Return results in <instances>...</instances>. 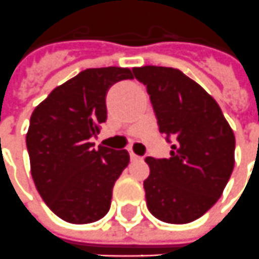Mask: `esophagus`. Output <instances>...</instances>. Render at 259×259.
Segmentation results:
<instances>
[{
    "label": "esophagus",
    "mask_w": 259,
    "mask_h": 259,
    "mask_svg": "<svg viewBox=\"0 0 259 259\" xmlns=\"http://www.w3.org/2000/svg\"><path fill=\"white\" fill-rule=\"evenodd\" d=\"M130 156H131V160H140V159H142V156H140V155H137V153H134L133 151H130Z\"/></svg>",
    "instance_id": "34e87169"
}]
</instances>
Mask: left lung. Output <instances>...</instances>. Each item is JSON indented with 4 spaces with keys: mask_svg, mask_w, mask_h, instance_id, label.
<instances>
[{
    "mask_svg": "<svg viewBox=\"0 0 259 259\" xmlns=\"http://www.w3.org/2000/svg\"><path fill=\"white\" fill-rule=\"evenodd\" d=\"M147 87L170 158L148 156L144 182L148 210L170 224L194 222L214 206L234 169L235 138L215 100L181 70L133 69Z\"/></svg>",
    "mask_w": 259,
    "mask_h": 259,
    "instance_id": "1",
    "label": "left lung"
}]
</instances>
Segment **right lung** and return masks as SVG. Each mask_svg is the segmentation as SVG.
Instances as JSON below:
<instances>
[{"mask_svg": "<svg viewBox=\"0 0 259 259\" xmlns=\"http://www.w3.org/2000/svg\"><path fill=\"white\" fill-rule=\"evenodd\" d=\"M134 78L124 67L85 69L33 110L26 134L31 174L46 206L62 220L87 224L111 206L114 183L128 166L125 149L94 148L106 122V97L114 83Z\"/></svg>", "mask_w": 259, "mask_h": 259, "instance_id": "obj_1", "label": "right lung"}]
</instances>
